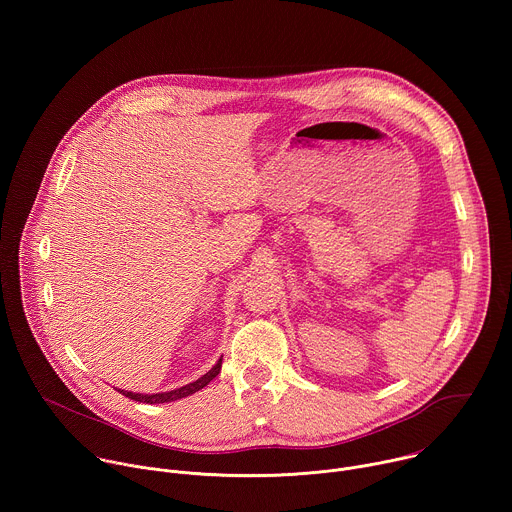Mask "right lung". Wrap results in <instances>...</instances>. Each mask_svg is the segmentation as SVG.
<instances>
[{"label":"right lung","mask_w":512,"mask_h":512,"mask_svg":"<svg viewBox=\"0 0 512 512\" xmlns=\"http://www.w3.org/2000/svg\"><path fill=\"white\" fill-rule=\"evenodd\" d=\"M221 367H223V356L216 360V364L214 367L206 373V375H202L200 379H196L194 383H188V385H184V387H180V389H174V391H164V393H133V391H123V389H117L121 395H125V397H129V399H133V401H139V403H150V405H158V403H172V401H178V399H184V397H188V395H192V393H196V391H200V389H204L218 373H221Z\"/></svg>","instance_id":"obj_1"}]
</instances>
